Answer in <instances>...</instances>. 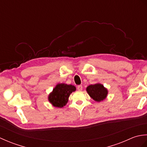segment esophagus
Returning <instances> with one entry per match:
<instances>
[{
  "label": "esophagus",
  "mask_w": 147,
  "mask_h": 147,
  "mask_svg": "<svg viewBox=\"0 0 147 147\" xmlns=\"http://www.w3.org/2000/svg\"><path fill=\"white\" fill-rule=\"evenodd\" d=\"M78 90H79V91H82V90H83V86L82 85H78L77 87Z\"/></svg>",
  "instance_id": "1"
}]
</instances>
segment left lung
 <instances>
[{
    "instance_id": "8db88e82",
    "label": "left lung",
    "mask_w": 147,
    "mask_h": 147,
    "mask_svg": "<svg viewBox=\"0 0 147 147\" xmlns=\"http://www.w3.org/2000/svg\"><path fill=\"white\" fill-rule=\"evenodd\" d=\"M86 92L95 101L101 102L105 100L108 94V90L100 83L90 85L86 88Z\"/></svg>"
}]
</instances>
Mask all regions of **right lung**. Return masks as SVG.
Segmentation results:
<instances>
[{
  "label": "right lung",
  "mask_w": 147,
  "mask_h": 147,
  "mask_svg": "<svg viewBox=\"0 0 147 147\" xmlns=\"http://www.w3.org/2000/svg\"><path fill=\"white\" fill-rule=\"evenodd\" d=\"M75 91L76 87L73 85L59 83L49 94V101L54 107H63L67 103L71 93Z\"/></svg>",
  "instance_id": "obj_1"
}]
</instances>
